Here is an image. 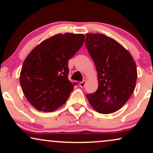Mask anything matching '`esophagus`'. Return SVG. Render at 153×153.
<instances>
[{
  "mask_svg": "<svg viewBox=\"0 0 153 153\" xmlns=\"http://www.w3.org/2000/svg\"><path fill=\"white\" fill-rule=\"evenodd\" d=\"M85 82H86V81H85V80H82V82H79V85H80V86L81 87V88H83L85 85Z\"/></svg>",
  "mask_w": 153,
  "mask_h": 153,
  "instance_id": "34e87169",
  "label": "esophagus"
}]
</instances>
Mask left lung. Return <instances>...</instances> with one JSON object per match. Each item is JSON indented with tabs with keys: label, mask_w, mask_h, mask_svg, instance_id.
<instances>
[{
	"label": "left lung",
	"mask_w": 153,
	"mask_h": 153,
	"mask_svg": "<svg viewBox=\"0 0 153 153\" xmlns=\"http://www.w3.org/2000/svg\"><path fill=\"white\" fill-rule=\"evenodd\" d=\"M85 47L94 60L99 88L86 94L90 104L101 114L118 111L134 92L137 72L128 51L114 39L102 34L85 35Z\"/></svg>",
	"instance_id": "8db88e82"
}]
</instances>
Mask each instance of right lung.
<instances>
[{
  "instance_id": "add662e5",
  "label": "right lung",
  "mask_w": 153,
  "mask_h": 153,
  "mask_svg": "<svg viewBox=\"0 0 153 153\" xmlns=\"http://www.w3.org/2000/svg\"><path fill=\"white\" fill-rule=\"evenodd\" d=\"M81 34H59L41 42L23 63L20 84L29 102L39 111H53L64 104L76 82L68 79V60L82 47Z\"/></svg>"
}]
</instances>
